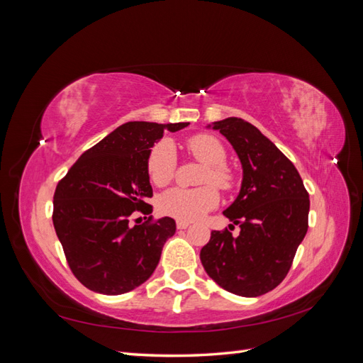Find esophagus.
Listing matches in <instances>:
<instances>
[{"instance_id":"esophagus-1","label":"esophagus","mask_w":363,"mask_h":363,"mask_svg":"<svg viewBox=\"0 0 363 363\" xmlns=\"http://www.w3.org/2000/svg\"><path fill=\"white\" fill-rule=\"evenodd\" d=\"M190 225V223L189 221H176V227H178L179 230H184V229H187V227Z\"/></svg>"}]
</instances>
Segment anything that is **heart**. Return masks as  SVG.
I'll return each mask as SVG.
<instances>
[{
    "label": "heart",
    "instance_id": "heart-1",
    "mask_svg": "<svg viewBox=\"0 0 363 363\" xmlns=\"http://www.w3.org/2000/svg\"><path fill=\"white\" fill-rule=\"evenodd\" d=\"M189 153L204 164L199 184H215L216 187L229 190L233 174L225 162L223 143L210 134H195L187 140ZM178 159L172 142L161 140L150 150L147 157V173L150 181L157 187H164L173 179ZM220 204V193L213 185H202L198 189L176 187L162 193L157 199L159 212L179 221H195Z\"/></svg>",
    "mask_w": 363,
    "mask_h": 363
}]
</instances>
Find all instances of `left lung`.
<instances>
[{
	"instance_id": "8db88e82",
	"label": "left lung",
	"mask_w": 363,
	"mask_h": 363,
	"mask_svg": "<svg viewBox=\"0 0 363 363\" xmlns=\"http://www.w3.org/2000/svg\"><path fill=\"white\" fill-rule=\"evenodd\" d=\"M213 130L232 143L242 165L240 195L224 210L241 232L235 238L227 229L213 230L201 263L223 289L258 297L288 275L308 232L309 195L297 168L257 126L227 117Z\"/></svg>"
}]
</instances>
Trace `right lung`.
<instances>
[{"label": "right lung", "mask_w": 363, "mask_h": 363, "mask_svg": "<svg viewBox=\"0 0 363 363\" xmlns=\"http://www.w3.org/2000/svg\"><path fill=\"white\" fill-rule=\"evenodd\" d=\"M179 123L128 122L83 153L58 181L52 223L75 278L88 289L119 296L138 288L155 272L165 241L173 237L172 218L153 216L131 225L134 212L150 215L153 196L147 157L164 130ZM147 218V216H145Z\"/></svg>", "instance_id": "add662e5"}]
</instances>
